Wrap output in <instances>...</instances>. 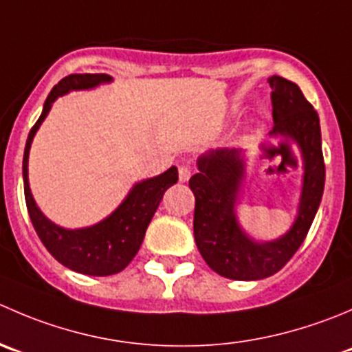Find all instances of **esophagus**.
Here are the masks:
<instances>
[{
    "instance_id": "obj_1",
    "label": "esophagus",
    "mask_w": 352,
    "mask_h": 352,
    "mask_svg": "<svg viewBox=\"0 0 352 352\" xmlns=\"http://www.w3.org/2000/svg\"><path fill=\"white\" fill-rule=\"evenodd\" d=\"M189 179H190V168H189V166H186V165L179 166V180H180V182H187Z\"/></svg>"
}]
</instances>
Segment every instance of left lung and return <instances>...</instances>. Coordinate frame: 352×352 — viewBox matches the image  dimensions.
<instances>
[{
    "mask_svg": "<svg viewBox=\"0 0 352 352\" xmlns=\"http://www.w3.org/2000/svg\"><path fill=\"white\" fill-rule=\"evenodd\" d=\"M272 87L274 132L294 141L302 156V190L294 223L282 237L259 242L241 228L235 203L244 177V158L237 149H213L197 158L199 173L190 177L196 197L194 239L208 267L232 280H259L285 267L308 235L325 187L320 118L298 84L284 77L268 78Z\"/></svg>",
    "mask_w": 352,
    "mask_h": 352,
    "instance_id": "left-lung-1",
    "label": "left lung"
}]
</instances>
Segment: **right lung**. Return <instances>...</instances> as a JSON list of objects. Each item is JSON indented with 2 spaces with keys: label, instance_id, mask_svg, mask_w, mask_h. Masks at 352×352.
<instances>
[{
  "label": "right lung",
  "instance_id": "add662e5",
  "mask_svg": "<svg viewBox=\"0 0 352 352\" xmlns=\"http://www.w3.org/2000/svg\"><path fill=\"white\" fill-rule=\"evenodd\" d=\"M111 82L107 74H72L61 78L50 96L46 98L39 120L30 129L29 138L23 151V192H25L27 211L30 221L39 235L44 248L50 251L56 261L70 270L93 277H107L124 270L138 254L144 239L146 228L155 214L156 208L162 203L163 194L170 186L179 180L175 166L163 172L162 175L138 182L127 194L124 203L100 223L85 228H63L47 220L43 211L37 208L29 187V151L37 129L44 122L58 96H63L68 91L93 89L96 85Z\"/></svg>",
  "mask_w": 352,
  "mask_h": 352
}]
</instances>
